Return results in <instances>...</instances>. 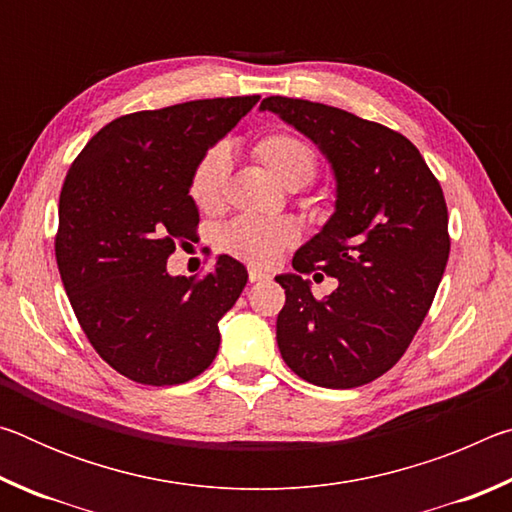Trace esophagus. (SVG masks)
<instances>
[{"label":"esophagus","instance_id":"34e87169","mask_svg":"<svg viewBox=\"0 0 512 512\" xmlns=\"http://www.w3.org/2000/svg\"><path fill=\"white\" fill-rule=\"evenodd\" d=\"M268 277H271V275H268L266 271H262V268H250V271H248V280L250 282H262V280H268Z\"/></svg>","mask_w":512,"mask_h":512}]
</instances>
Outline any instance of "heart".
Segmentation results:
<instances>
[{
	"label": "heart",
	"instance_id": "heart-1",
	"mask_svg": "<svg viewBox=\"0 0 512 512\" xmlns=\"http://www.w3.org/2000/svg\"><path fill=\"white\" fill-rule=\"evenodd\" d=\"M255 155L284 187H302L316 176L318 160L311 146L298 135L271 133L255 144ZM230 153L225 146H212L196 162L189 178V194L201 210H214L221 203L228 183ZM298 228L287 219L239 216L219 232V246L232 257L253 266H268L291 244Z\"/></svg>",
	"mask_w": 512,
	"mask_h": 512
}]
</instances>
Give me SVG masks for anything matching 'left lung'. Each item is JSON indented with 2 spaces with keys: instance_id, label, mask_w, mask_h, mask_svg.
Returning <instances> with one entry per match:
<instances>
[{
  "instance_id": "obj_1",
  "label": "left lung",
  "mask_w": 512,
  "mask_h": 512,
  "mask_svg": "<svg viewBox=\"0 0 512 512\" xmlns=\"http://www.w3.org/2000/svg\"><path fill=\"white\" fill-rule=\"evenodd\" d=\"M262 110L298 128L332 164L336 210L277 275L287 293L277 348L309 384L357 388L391 370L436 296L449 257L447 203L420 151L377 121L305 99L266 97ZM340 280L313 298L301 275Z\"/></svg>"
}]
</instances>
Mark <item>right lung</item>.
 Segmentation results:
<instances>
[{"label":"right lung","mask_w":512,"mask_h":512,"mask_svg":"<svg viewBox=\"0 0 512 512\" xmlns=\"http://www.w3.org/2000/svg\"><path fill=\"white\" fill-rule=\"evenodd\" d=\"M257 101L198 99L117 117L67 171L60 280L92 348L137 384H185L219 352V320L246 287L244 264L219 255L205 277H173L167 259L196 235V162Z\"/></svg>","instance_id":"add662e5"}]
</instances>
